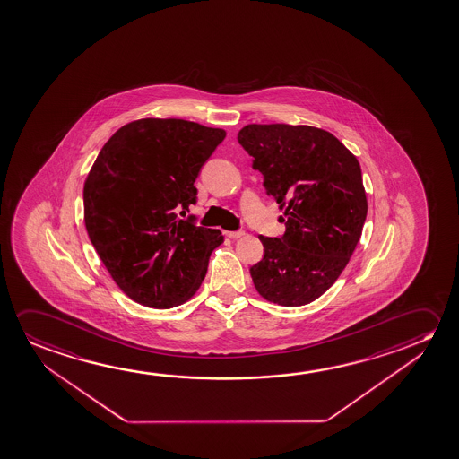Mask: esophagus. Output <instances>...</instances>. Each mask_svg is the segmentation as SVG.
Wrapping results in <instances>:
<instances>
[{
  "instance_id": "1",
  "label": "esophagus",
  "mask_w": 459,
  "mask_h": 459,
  "mask_svg": "<svg viewBox=\"0 0 459 459\" xmlns=\"http://www.w3.org/2000/svg\"><path fill=\"white\" fill-rule=\"evenodd\" d=\"M243 235H245V232H243V230H235V232H227V237H229V238H233V240H235V238H241V237H243Z\"/></svg>"
}]
</instances>
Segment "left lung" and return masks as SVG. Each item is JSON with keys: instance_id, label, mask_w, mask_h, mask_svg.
Wrapping results in <instances>:
<instances>
[{"instance_id": "1", "label": "left lung", "mask_w": 459, "mask_h": 459, "mask_svg": "<svg viewBox=\"0 0 459 459\" xmlns=\"http://www.w3.org/2000/svg\"><path fill=\"white\" fill-rule=\"evenodd\" d=\"M238 143L284 210V235L259 237L264 257L249 268L255 290L282 307L310 304L337 281L359 241L367 216L359 162L310 126L249 124Z\"/></svg>"}]
</instances>
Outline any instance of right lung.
<instances>
[{"label":"right lung","mask_w":459,"mask_h":459,"mask_svg":"<svg viewBox=\"0 0 459 459\" xmlns=\"http://www.w3.org/2000/svg\"><path fill=\"white\" fill-rule=\"evenodd\" d=\"M226 132L183 119H140L100 151L84 183V222L106 270L132 300L171 308L204 281L218 229L183 219Z\"/></svg>","instance_id":"right-lung-1"}]
</instances>
